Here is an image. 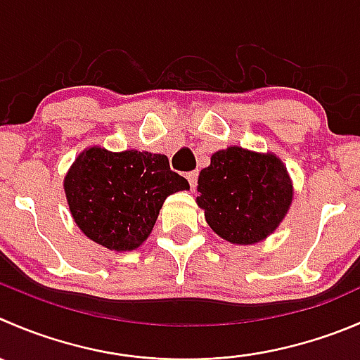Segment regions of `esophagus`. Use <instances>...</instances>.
I'll return each mask as SVG.
<instances>
[{"instance_id":"obj_1","label":"esophagus","mask_w":360,"mask_h":360,"mask_svg":"<svg viewBox=\"0 0 360 360\" xmlns=\"http://www.w3.org/2000/svg\"><path fill=\"white\" fill-rule=\"evenodd\" d=\"M186 179H188V183H190L191 190H195V186H197V179H198V172H197V170H193V172H188L186 174Z\"/></svg>"}]
</instances>
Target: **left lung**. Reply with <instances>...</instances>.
Here are the masks:
<instances>
[{
	"label": "left lung",
	"instance_id": "obj_1",
	"mask_svg": "<svg viewBox=\"0 0 360 360\" xmlns=\"http://www.w3.org/2000/svg\"><path fill=\"white\" fill-rule=\"evenodd\" d=\"M197 205L221 239L239 246L267 239L294 200V184L274 153L230 146L198 176Z\"/></svg>",
	"mask_w": 360,
	"mask_h": 360
}]
</instances>
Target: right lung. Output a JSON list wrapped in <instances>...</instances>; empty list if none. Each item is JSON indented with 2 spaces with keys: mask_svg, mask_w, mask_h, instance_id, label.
<instances>
[{
  "mask_svg": "<svg viewBox=\"0 0 360 360\" xmlns=\"http://www.w3.org/2000/svg\"><path fill=\"white\" fill-rule=\"evenodd\" d=\"M70 214L80 232L110 251L137 250L153 232L169 195L190 190L165 155L84 149L63 179Z\"/></svg>",
  "mask_w": 360,
  "mask_h": 360,
  "instance_id": "right-lung-1",
  "label": "right lung"
}]
</instances>
